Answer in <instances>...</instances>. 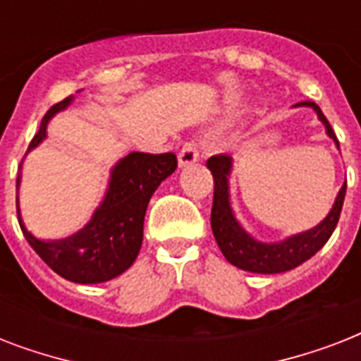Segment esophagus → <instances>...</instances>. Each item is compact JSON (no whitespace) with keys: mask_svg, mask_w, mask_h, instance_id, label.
Returning a JSON list of instances; mask_svg holds the SVG:
<instances>
[{"mask_svg":"<svg viewBox=\"0 0 361 361\" xmlns=\"http://www.w3.org/2000/svg\"><path fill=\"white\" fill-rule=\"evenodd\" d=\"M178 161H180V166H187V164H192L198 161V146L195 140H187L183 144V147L178 153Z\"/></svg>","mask_w":361,"mask_h":361,"instance_id":"obj_1","label":"esophagus"}]
</instances>
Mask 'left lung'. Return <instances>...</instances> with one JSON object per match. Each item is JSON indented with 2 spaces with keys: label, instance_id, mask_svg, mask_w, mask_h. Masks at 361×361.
I'll use <instances>...</instances> for the list:
<instances>
[{
  "label": "left lung",
  "instance_id": "obj_1",
  "mask_svg": "<svg viewBox=\"0 0 361 361\" xmlns=\"http://www.w3.org/2000/svg\"><path fill=\"white\" fill-rule=\"evenodd\" d=\"M296 106H309L319 116V120L324 123L326 133L336 140L339 146L336 133L331 129L330 121L326 120L322 110L313 101H302ZM208 169L214 176V206H212V231L215 241L223 251L225 258L236 268L252 271V274H283L288 269L303 264L313 257L314 252L324 247V243L334 234L341 215L343 200L347 192V183L341 187L337 195L334 208L320 225L296 236L286 238L277 243H262L249 236L236 221L231 208V195H228V176L232 169V157L228 155H214L208 159Z\"/></svg>",
  "mask_w": 361,
  "mask_h": 361
}]
</instances>
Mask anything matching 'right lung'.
I'll return each mask as SVG.
<instances>
[{
    "label": "right lung",
    "mask_w": 361,
    "mask_h": 361,
    "mask_svg": "<svg viewBox=\"0 0 361 361\" xmlns=\"http://www.w3.org/2000/svg\"><path fill=\"white\" fill-rule=\"evenodd\" d=\"M73 97L59 101L48 110L39 133L30 142L27 152L47 138V125L54 114L65 110ZM178 166L174 153L133 152L112 169L109 191L104 195L92 221L82 231L65 240H37L22 223L16 197V214L20 228L33 251L63 279L93 285L121 275L138 257L144 236V215L149 198L161 181L166 180ZM20 183V176L16 187Z\"/></svg>",
    "instance_id": "right-lung-1"
}]
</instances>
